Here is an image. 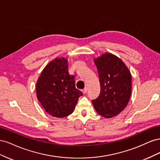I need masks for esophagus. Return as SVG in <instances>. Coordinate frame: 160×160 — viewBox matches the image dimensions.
I'll return each mask as SVG.
<instances>
[{
	"mask_svg": "<svg viewBox=\"0 0 160 160\" xmlns=\"http://www.w3.org/2000/svg\"><path fill=\"white\" fill-rule=\"evenodd\" d=\"M87 91H88V89H87L86 88H84L83 90H82V92H83V94H85L87 93Z\"/></svg>",
	"mask_w": 160,
	"mask_h": 160,
	"instance_id": "34e87169",
	"label": "esophagus"
}]
</instances>
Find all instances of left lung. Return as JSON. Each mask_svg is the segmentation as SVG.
Returning a JSON list of instances; mask_svg holds the SVG:
<instances>
[{
    "label": "left lung",
    "instance_id": "8db88e82",
    "mask_svg": "<svg viewBox=\"0 0 160 160\" xmlns=\"http://www.w3.org/2000/svg\"><path fill=\"white\" fill-rule=\"evenodd\" d=\"M101 91L91 101L99 115L106 118L118 115L126 107L132 93V75L119 58L111 53L96 59Z\"/></svg>",
    "mask_w": 160,
    "mask_h": 160
}]
</instances>
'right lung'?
I'll return each mask as SVG.
<instances>
[{"label": "right lung", "instance_id": "obj_1", "mask_svg": "<svg viewBox=\"0 0 160 160\" xmlns=\"http://www.w3.org/2000/svg\"><path fill=\"white\" fill-rule=\"evenodd\" d=\"M42 107L53 117L64 118L73 112L83 93L75 88V76L68 71L67 60L56 58L42 70L36 84Z\"/></svg>", "mask_w": 160, "mask_h": 160}]
</instances>
